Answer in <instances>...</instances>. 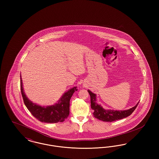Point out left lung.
Wrapping results in <instances>:
<instances>
[{"label":"left lung","instance_id":"left-lung-1","mask_svg":"<svg viewBox=\"0 0 159 159\" xmlns=\"http://www.w3.org/2000/svg\"><path fill=\"white\" fill-rule=\"evenodd\" d=\"M88 92H89L91 97V108L93 111V114L94 117L103 121L111 122L128 117L134 112L139 103L138 102L135 107L127 110H106L101 105H99L96 102V95L89 90H88Z\"/></svg>","mask_w":159,"mask_h":159}]
</instances>
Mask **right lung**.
Wrapping results in <instances>:
<instances>
[{
	"label": "right lung",
	"instance_id": "1",
	"mask_svg": "<svg viewBox=\"0 0 159 159\" xmlns=\"http://www.w3.org/2000/svg\"><path fill=\"white\" fill-rule=\"evenodd\" d=\"M20 88L24 104L31 114L39 121L49 123L62 122L68 117L70 113V100L73 93L77 91V88L74 87L63 95L58 104L45 107L34 104L27 98L23 91L21 76Z\"/></svg>",
	"mask_w": 159,
	"mask_h": 159
}]
</instances>
